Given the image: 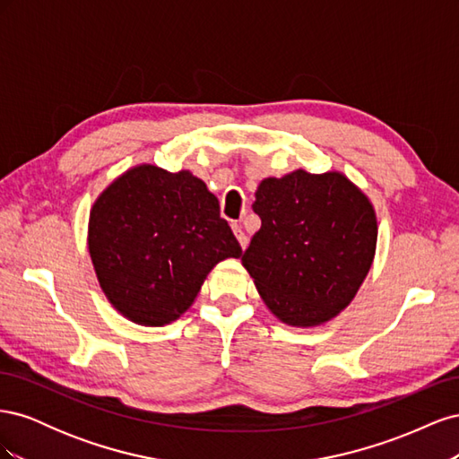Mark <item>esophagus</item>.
Here are the masks:
<instances>
[{"label": "esophagus", "instance_id": "34e87169", "mask_svg": "<svg viewBox=\"0 0 459 459\" xmlns=\"http://www.w3.org/2000/svg\"><path fill=\"white\" fill-rule=\"evenodd\" d=\"M231 228H233V233H235V238H238V241H239L241 248H247V245H248V239H247L245 231L241 230V226H239V224H233Z\"/></svg>", "mask_w": 459, "mask_h": 459}]
</instances>
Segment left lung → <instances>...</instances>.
<instances>
[{"label":"left lung","instance_id":"left-lung-1","mask_svg":"<svg viewBox=\"0 0 459 459\" xmlns=\"http://www.w3.org/2000/svg\"><path fill=\"white\" fill-rule=\"evenodd\" d=\"M253 211L262 226L241 262L268 310L293 327L341 314L373 264L377 216L342 172L295 170L258 184Z\"/></svg>","mask_w":459,"mask_h":459}]
</instances>
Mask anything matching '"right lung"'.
Listing matches in <instances>:
<instances>
[{"label": "right lung", "mask_w": 459, "mask_h": 459, "mask_svg": "<svg viewBox=\"0 0 459 459\" xmlns=\"http://www.w3.org/2000/svg\"><path fill=\"white\" fill-rule=\"evenodd\" d=\"M88 251L108 302L145 327L172 324L216 264L243 253L203 179L155 164L134 166L95 199Z\"/></svg>", "instance_id": "1"}]
</instances>
